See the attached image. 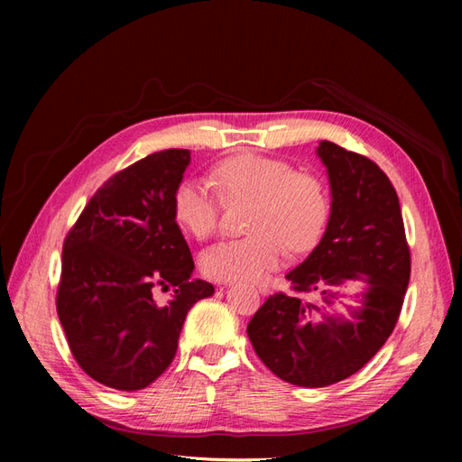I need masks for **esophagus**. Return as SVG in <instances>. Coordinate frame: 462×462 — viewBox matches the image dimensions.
I'll use <instances>...</instances> for the list:
<instances>
[{"label":"esophagus","mask_w":462,"mask_h":462,"mask_svg":"<svg viewBox=\"0 0 462 462\" xmlns=\"http://www.w3.org/2000/svg\"><path fill=\"white\" fill-rule=\"evenodd\" d=\"M221 285H227V283H221ZM258 291H260V295H268V292H270V287H268V285H263V283H260V285H258Z\"/></svg>","instance_id":"obj_1"}]
</instances>
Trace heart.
Returning a JSON list of instances; mask_svg holds the SVG:
<instances>
[{"mask_svg":"<svg viewBox=\"0 0 462 462\" xmlns=\"http://www.w3.org/2000/svg\"><path fill=\"white\" fill-rule=\"evenodd\" d=\"M214 183L204 179L180 180L173 192V216L194 239L206 241L217 227L227 202L253 200L248 236L208 248L202 272L217 282H253L275 270L291 253L318 245L331 212L324 179L295 170L282 158L243 152L223 160L214 170Z\"/></svg>","mask_w":462,"mask_h":462,"instance_id":"obj_1","label":"heart"}]
</instances>
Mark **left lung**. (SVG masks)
Returning a JSON list of instances; mask_svg holds the SVG:
<instances>
[{
  "mask_svg": "<svg viewBox=\"0 0 462 462\" xmlns=\"http://www.w3.org/2000/svg\"><path fill=\"white\" fill-rule=\"evenodd\" d=\"M331 216L319 245L287 273L289 295L275 292L248 321V339L277 377L299 387H326L358 372L393 333L411 279V248L395 187L370 158L321 141ZM362 278L369 289L355 322L325 316L338 287ZM310 294L312 300H304Z\"/></svg>",
  "mask_w": 462,
  "mask_h": 462,
  "instance_id": "left-lung-1",
  "label": "left lung"
}]
</instances>
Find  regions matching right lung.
<instances>
[{
    "mask_svg": "<svg viewBox=\"0 0 462 462\" xmlns=\"http://www.w3.org/2000/svg\"><path fill=\"white\" fill-rule=\"evenodd\" d=\"M190 162L171 148L125 167L96 190L63 243L58 316L77 365L121 391L144 389L171 365L194 302L214 287L190 279V248L173 192ZM173 286L160 305L152 291Z\"/></svg>",
    "mask_w": 462,
    "mask_h": 462,
    "instance_id": "add662e5",
    "label": "right lung"
}]
</instances>
